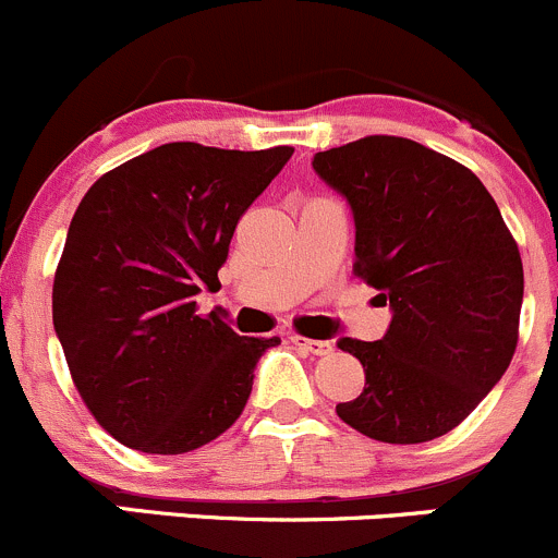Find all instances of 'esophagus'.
I'll return each mask as SVG.
<instances>
[{
	"label": "esophagus",
	"instance_id": "34e87169",
	"mask_svg": "<svg viewBox=\"0 0 558 558\" xmlns=\"http://www.w3.org/2000/svg\"><path fill=\"white\" fill-rule=\"evenodd\" d=\"M290 341H292V344L298 347V350L308 352V355H328V352L333 350V347H330L328 341L306 339V336H298V333H292V336H290Z\"/></svg>",
	"mask_w": 558,
	"mask_h": 558
}]
</instances>
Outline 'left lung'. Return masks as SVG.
<instances>
[{
    "instance_id": "1",
    "label": "left lung",
    "mask_w": 558,
    "mask_h": 558,
    "mask_svg": "<svg viewBox=\"0 0 558 558\" xmlns=\"http://www.w3.org/2000/svg\"><path fill=\"white\" fill-rule=\"evenodd\" d=\"M312 165L352 208L355 277L393 308L379 341H339L366 388L336 412L377 442H432L510 366L523 301L515 239L472 170L410 137L368 135Z\"/></svg>"
}]
</instances>
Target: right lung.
Returning <instances> with one entry per match:
<instances>
[{"label": "right lung", "instance_id": "1", "mask_svg": "<svg viewBox=\"0 0 558 558\" xmlns=\"http://www.w3.org/2000/svg\"><path fill=\"white\" fill-rule=\"evenodd\" d=\"M292 146L165 143L99 175L53 277V328L94 421L141 453L179 456L228 432L279 336L197 314L246 208Z\"/></svg>", "mask_w": 558, "mask_h": 558}]
</instances>
